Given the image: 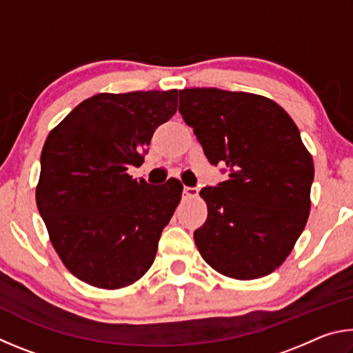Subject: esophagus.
<instances>
[{
	"label": "esophagus",
	"instance_id": "34e87169",
	"mask_svg": "<svg viewBox=\"0 0 353 353\" xmlns=\"http://www.w3.org/2000/svg\"><path fill=\"white\" fill-rule=\"evenodd\" d=\"M183 198H198V188L183 187Z\"/></svg>",
	"mask_w": 353,
	"mask_h": 353
}]
</instances>
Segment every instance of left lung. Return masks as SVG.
<instances>
[{"label": "left lung", "mask_w": 353, "mask_h": 353, "mask_svg": "<svg viewBox=\"0 0 353 353\" xmlns=\"http://www.w3.org/2000/svg\"><path fill=\"white\" fill-rule=\"evenodd\" d=\"M179 98L208 162L224 165L229 176L201 190L208 214L194 232L196 246L223 276L265 277L305 229L312 154L291 117L270 98L219 88H185Z\"/></svg>", "instance_id": "8db88e82"}]
</instances>
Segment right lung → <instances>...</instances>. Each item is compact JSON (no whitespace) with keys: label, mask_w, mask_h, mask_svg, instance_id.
<instances>
[{"label":"right lung","mask_w":353,"mask_h":353,"mask_svg":"<svg viewBox=\"0 0 353 353\" xmlns=\"http://www.w3.org/2000/svg\"><path fill=\"white\" fill-rule=\"evenodd\" d=\"M177 94H94L48 135L35 201L59 259L82 282L124 288L154 263L183 185H149L128 170L143 163L154 130L176 113Z\"/></svg>","instance_id":"add662e5"}]
</instances>
